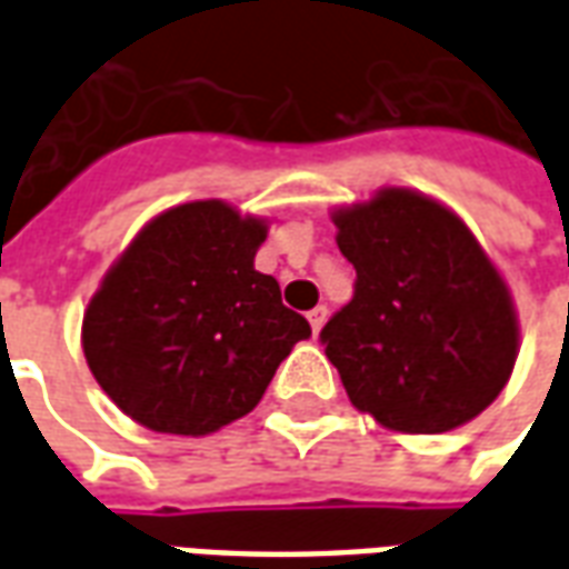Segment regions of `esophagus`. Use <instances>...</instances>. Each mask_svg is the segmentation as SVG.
Listing matches in <instances>:
<instances>
[{
  "instance_id": "34e87169",
  "label": "esophagus",
  "mask_w": 569,
  "mask_h": 569,
  "mask_svg": "<svg viewBox=\"0 0 569 569\" xmlns=\"http://www.w3.org/2000/svg\"><path fill=\"white\" fill-rule=\"evenodd\" d=\"M326 317H329V308H326V305H317V308L310 310L308 320H310V329H313V335L320 332L322 322H326Z\"/></svg>"
}]
</instances>
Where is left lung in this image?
Returning a JSON list of instances; mask_svg holds the SVG:
<instances>
[{
	"instance_id": "8db88e82",
	"label": "left lung",
	"mask_w": 569,
	"mask_h": 569,
	"mask_svg": "<svg viewBox=\"0 0 569 569\" xmlns=\"http://www.w3.org/2000/svg\"><path fill=\"white\" fill-rule=\"evenodd\" d=\"M335 224L357 283L320 345L350 402L399 432L481 415L512 375L518 322L472 231L408 188H383Z\"/></svg>"
}]
</instances>
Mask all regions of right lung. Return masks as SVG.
<instances>
[{"mask_svg": "<svg viewBox=\"0 0 569 569\" xmlns=\"http://www.w3.org/2000/svg\"><path fill=\"white\" fill-rule=\"evenodd\" d=\"M268 228L222 200L161 212L106 273L81 345L93 378L124 415L176 436L243 418L310 322L256 271Z\"/></svg>", "mask_w": 569, "mask_h": 569, "instance_id": "obj_1", "label": "right lung"}]
</instances>
